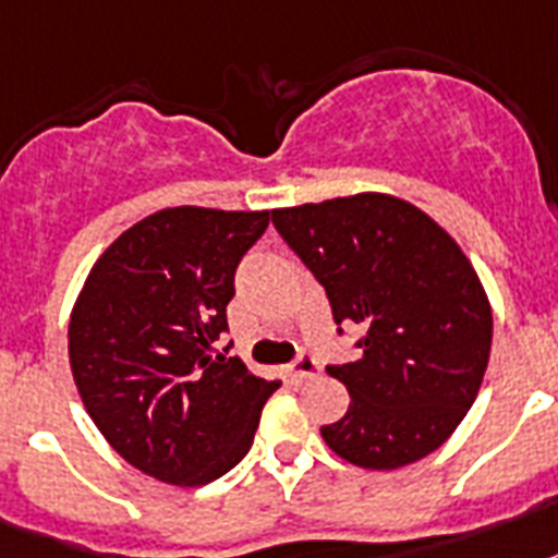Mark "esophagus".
I'll return each mask as SVG.
<instances>
[{
    "label": "esophagus",
    "instance_id": "obj_1",
    "mask_svg": "<svg viewBox=\"0 0 558 558\" xmlns=\"http://www.w3.org/2000/svg\"><path fill=\"white\" fill-rule=\"evenodd\" d=\"M318 369V361H315V355H310V352H301V355L294 357L292 364L287 366V373L292 375V378H298V381H303V378H315Z\"/></svg>",
    "mask_w": 558,
    "mask_h": 558
}]
</instances>
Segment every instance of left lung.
I'll list each match as a JSON object with an SVG mask.
<instances>
[{"mask_svg":"<svg viewBox=\"0 0 558 558\" xmlns=\"http://www.w3.org/2000/svg\"><path fill=\"white\" fill-rule=\"evenodd\" d=\"M271 223L326 289L338 332H361L357 361L326 366L352 398L320 427L329 450L366 470L438 450L473 407L493 341L490 303L459 243L378 192L275 208Z\"/></svg>","mask_w":558,"mask_h":558,"instance_id":"left-lung-1","label":"left lung"}]
</instances>
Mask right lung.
Returning <instances> with one entry per match:
<instances>
[{
  "mask_svg": "<svg viewBox=\"0 0 558 558\" xmlns=\"http://www.w3.org/2000/svg\"><path fill=\"white\" fill-rule=\"evenodd\" d=\"M269 211L177 206L102 252L68 326L76 389L106 441L166 484L220 478L255 441L278 381L226 357L234 271Z\"/></svg>",
  "mask_w": 558,
  "mask_h": 558,
  "instance_id": "add662e5",
  "label": "right lung"
}]
</instances>
